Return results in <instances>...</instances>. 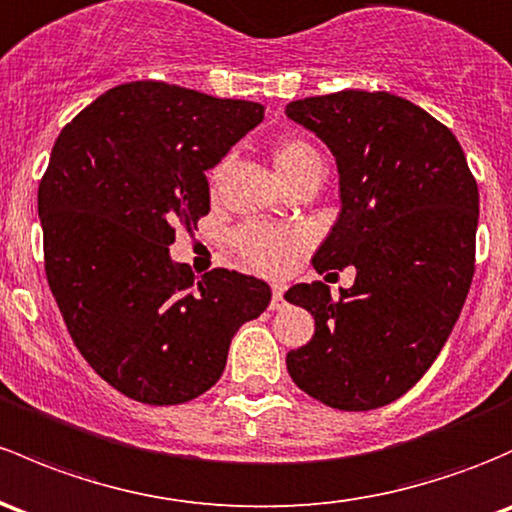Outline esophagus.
Returning a JSON list of instances; mask_svg holds the SVG:
<instances>
[{"instance_id":"obj_1","label":"esophagus","mask_w":512,"mask_h":512,"mask_svg":"<svg viewBox=\"0 0 512 512\" xmlns=\"http://www.w3.org/2000/svg\"><path fill=\"white\" fill-rule=\"evenodd\" d=\"M284 304H287V301H284V287H282V284H272V304H270V309H282Z\"/></svg>"}]
</instances>
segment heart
<instances>
[{
  "instance_id": "b5f03b06",
  "label": "heart",
  "mask_w": 512,
  "mask_h": 512,
  "mask_svg": "<svg viewBox=\"0 0 512 512\" xmlns=\"http://www.w3.org/2000/svg\"><path fill=\"white\" fill-rule=\"evenodd\" d=\"M272 159L282 181L292 179L311 161H321L316 149L297 137L282 139L274 147ZM235 242H238L240 255L252 267L267 274H282L289 270L292 260L297 257L301 245H304V238L299 233H292V230L270 228V225H247V228L240 230Z\"/></svg>"
}]
</instances>
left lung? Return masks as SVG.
<instances>
[{
  "instance_id": "1",
  "label": "left lung",
  "mask_w": 512,
  "mask_h": 512,
  "mask_svg": "<svg viewBox=\"0 0 512 512\" xmlns=\"http://www.w3.org/2000/svg\"><path fill=\"white\" fill-rule=\"evenodd\" d=\"M287 117L331 149L341 213L314 255L316 272L355 267L353 287L294 284L284 299L314 316L287 353L306 395L346 412L405 395L437 360L473 279L478 186L459 139L390 93L289 102Z\"/></svg>"
}]
</instances>
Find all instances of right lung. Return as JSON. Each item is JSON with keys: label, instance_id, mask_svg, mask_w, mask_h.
I'll list each match as a JSON object with an SVG mask.
<instances>
[{"label": "right lung", "instance_id": "add662e5", "mask_svg": "<svg viewBox=\"0 0 512 512\" xmlns=\"http://www.w3.org/2000/svg\"><path fill=\"white\" fill-rule=\"evenodd\" d=\"M265 120L260 102L166 83L107 90L63 127L39 184L46 277L75 348L122 395L181 405L218 383L270 284L174 262L211 211L206 171Z\"/></svg>", "mask_w": 512, "mask_h": 512}]
</instances>
